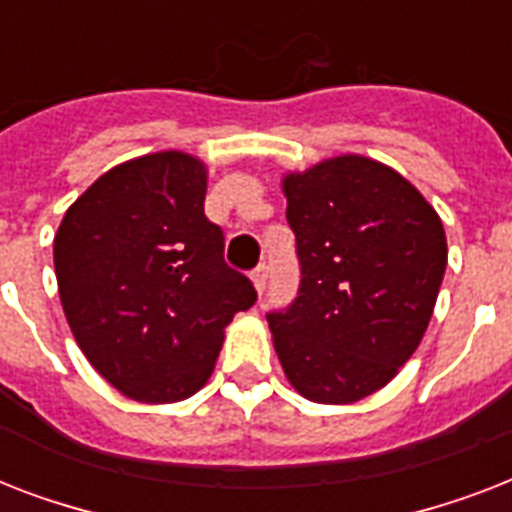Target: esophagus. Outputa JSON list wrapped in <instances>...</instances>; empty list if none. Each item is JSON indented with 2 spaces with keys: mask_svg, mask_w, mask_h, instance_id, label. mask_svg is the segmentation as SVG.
<instances>
[{
  "mask_svg": "<svg viewBox=\"0 0 512 512\" xmlns=\"http://www.w3.org/2000/svg\"><path fill=\"white\" fill-rule=\"evenodd\" d=\"M249 279H252V284H255L257 292H263L265 281H268V265H257L255 271L249 273Z\"/></svg>",
  "mask_w": 512,
  "mask_h": 512,
  "instance_id": "obj_1",
  "label": "esophagus"
}]
</instances>
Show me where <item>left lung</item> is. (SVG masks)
I'll list each match as a JSON object with an SVG mask.
<instances>
[{
	"instance_id": "left-lung-1",
	"label": "left lung",
	"mask_w": 512,
	"mask_h": 512,
	"mask_svg": "<svg viewBox=\"0 0 512 512\" xmlns=\"http://www.w3.org/2000/svg\"><path fill=\"white\" fill-rule=\"evenodd\" d=\"M300 292L268 313L289 385L316 404H353L412 358L436 308L446 233L393 167L340 154L281 177Z\"/></svg>"
}]
</instances>
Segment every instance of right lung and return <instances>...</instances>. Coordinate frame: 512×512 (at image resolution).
Segmentation results:
<instances>
[{
  "mask_svg": "<svg viewBox=\"0 0 512 512\" xmlns=\"http://www.w3.org/2000/svg\"><path fill=\"white\" fill-rule=\"evenodd\" d=\"M207 164L156 151L100 175L60 220L52 257L76 345L140 404L191 398L215 372L225 327L257 292L223 260L204 215Z\"/></svg>",
  "mask_w": 512,
  "mask_h": 512,
  "instance_id": "add662e5",
  "label": "right lung"
}]
</instances>
